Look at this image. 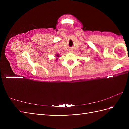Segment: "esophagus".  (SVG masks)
<instances>
[{
	"label": "esophagus",
	"mask_w": 129,
	"mask_h": 129,
	"mask_svg": "<svg viewBox=\"0 0 129 129\" xmlns=\"http://www.w3.org/2000/svg\"><path fill=\"white\" fill-rule=\"evenodd\" d=\"M69 52H73V50H72V49H70V50H69Z\"/></svg>",
	"instance_id": "esophagus-1"
}]
</instances>
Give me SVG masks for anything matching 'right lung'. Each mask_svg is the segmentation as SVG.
I'll return each instance as SVG.
<instances>
[{"mask_svg":"<svg viewBox=\"0 0 129 129\" xmlns=\"http://www.w3.org/2000/svg\"><path fill=\"white\" fill-rule=\"evenodd\" d=\"M56 56H57V57H59V55H58V54H57V55H56Z\"/></svg>","mask_w":129,"mask_h":129,"instance_id":"obj_1","label":"right lung"}]
</instances>
